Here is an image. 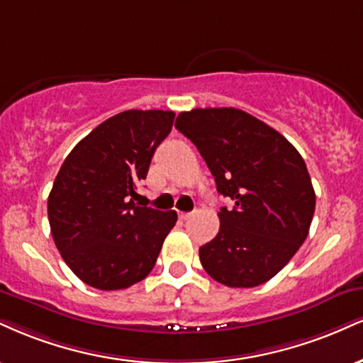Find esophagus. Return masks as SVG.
<instances>
[{
	"mask_svg": "<svg viewBox=\"0 0 363 363\" xmlns=\"http://www.w3.org/2000/svg\"><path fill=\"white\" fill-rule=\"evenodd\" d=\"M191 216H193V213H179V218H181V220H189Z\"/></svg>",
	"mask_w": 363,
	"mask_h": 363,
	"instance_id": "obj_1",
	"label": "esophagus"
}]
</instances>
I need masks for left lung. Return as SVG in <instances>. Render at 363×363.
<instances>
[{"instance_id": "1", "label": "left lung", "mask_w": 363, "mask_h": 363, "mask_svg": "<svg viewBox=\"0 0 363 363\" xmlns=\"http://www.w3.org/2000/svg\"><path fill=\"white\" fill-rule=\"evenodd\" d=\"M176 128L215 177L220 231L199 248L201 264L228 287H255L286 267L308 237L316 206L303 157L287 138L237 108H196Z\"/></svg>"}]
</instances>
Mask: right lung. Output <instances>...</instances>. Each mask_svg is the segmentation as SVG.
Here are the masks:
<instances>
[{"label":"right lung","instance_id":"right-lung-1","mask_svg":"<svg viewBox=\"0 0 363 363\" xmlns=\"http://www.w3.org/2000/svg\"><path fill=\"white\" fill-rule=\"evenodd\" d=\"M174 116L162 110L118 113L65 157L47 211L57 250L87 286L126 289L154 269L177 213L138 206L135 199Z\"/></svg>","mask_w":363,"mask_h":363}]
</instances>
